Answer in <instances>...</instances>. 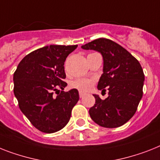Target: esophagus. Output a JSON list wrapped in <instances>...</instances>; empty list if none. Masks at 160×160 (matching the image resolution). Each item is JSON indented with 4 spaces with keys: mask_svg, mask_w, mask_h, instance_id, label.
Listing matches in <instances>:
<instances>
[{
    "mask_svg": "<svg viewBox=\"0 0 160 160\" xmlns=\"http://www.w3.org/2000/svg\"><path fill=\"white\" fill-rule=\"evenodd\" d=\"M85 96V94H84V93H83V92H79V97H80V98H82L83 96Z\"/></svg>",
    "mask_w": 160,
    "mask_h": 160,
    "instance_id": "34e87169",
    "label": "esophagus"
}]
</instances>
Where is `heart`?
I'll return each instance as SVG.
<instances>
[{
    "label": "heart",
    "mask_w": 160,
    "mask_h": 160,
    "mask_svg": "<svg viewBox=\"0 0 160 160\" xmlns=\"http://www.w3.org/2000/svg\"><path fill=\"white\" fill-rule=\"evenodd\" d=\"M94 82L88 78H78L71 82V87L82 92H88L92 89Z\"/></svg>",
    "instance_id": "1"
}]
</instances>
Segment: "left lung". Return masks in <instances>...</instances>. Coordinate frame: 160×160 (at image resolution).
Segmentation results:
<instances>
[{"label": "left lung", "instance_id": "left-lung-1", "mask_svg": "<svg viewBox=\"0 0 160 160\" xmlns=\"http://www.w3.org/2000/svg\"><path fill=\"white\" fill-rule=\"evenodd\" d=\"M84 50H94L103 57V73L97 88L108 97L101 100L93 95L95 105L89 114L96 123L114 128L126 123L137 109L143 95L145 75L139 61L122 47L106 38H99L82 46Z\"/></svg>", "mask_w": 160, "mask_h": 160}]
</instances>
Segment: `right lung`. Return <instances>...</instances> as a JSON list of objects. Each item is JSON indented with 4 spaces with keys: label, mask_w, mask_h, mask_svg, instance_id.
<instances>
[{
    "label": "right lung",
    "mask_w": 160,
    "mask_h": 160,
    "mask_svg": "<svg viewBox=\"0 0 160 160\" xmlns=\"http://www.w3.org/2000/svg\"><path fill=\"white\" fill-rule=\"evenodd\" d=\"M77 47L50 45L38 49L26 55L14 72V93L19 109L42 132L53 133L64 128L78 101L77 89L63 91L67 86L63 81L64 61Z\"/></svg>",
    "instance_id": "right-lung-1"
}]
</instances>
